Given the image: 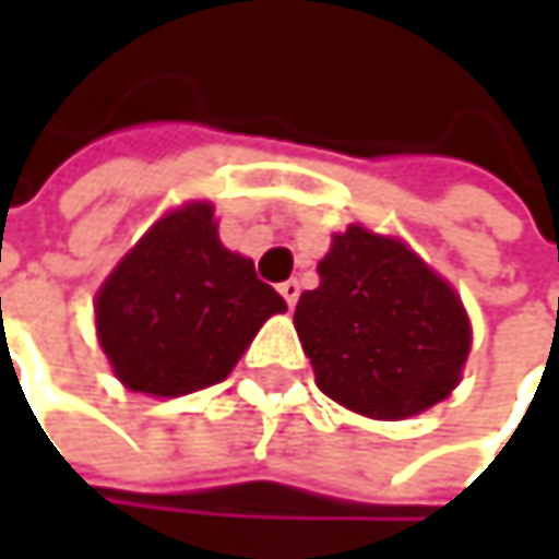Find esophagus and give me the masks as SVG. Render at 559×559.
<instances>
[{
	"label": "esophagus",
	"instance_id": "1",
	"mask_svg": "<svg viewBox=\"0 0 559 559\" xmlns=\"http://www.w3.org/2000/svg\"><path fill=\"white\" fill-rule=\"evenodd\" d=\"M278 290H281V297L287 300V307H294V304H297V297H300V281L297 278L281 281Z\"/></svg>",
	"mask_w": 559,
	"mask_h": 559
}]
</instances>
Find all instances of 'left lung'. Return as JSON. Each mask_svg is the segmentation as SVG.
Listing matches in <instances>:
<instances>
[{"label":"left lung","mask_w":559,"mask_h":559,"mask_svg":"<svg viewBox=\"0 0 559 559\" xmlns=\"http://www.w3.org/2000/svg\"><path fill=\"white\" fill-rule=\"evenodd\" d=\"M294 310L317 385L343 407L401 420L460 385L473 330L456 290L404 242L349 226Z\"/></svg>","instance_id":"1"}]
</instances>
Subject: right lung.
<instances>
[{"label": "right lung", "instance_id": "add662e5", "mask_svg": "<svg viewBox=\"0 0 559 559\" xmlns=\"http://www.w3.org/2000/svg\"><path fill=\"white\" fill-rule=\"evenodd\" d=\"M284 310L252 259L219 242L200 200L162 216L112 269L96 294V336L126 389L177 397L223 382Z\"/></svg>", "mask_w": 559, "mask_h": 559}]
</instances>
